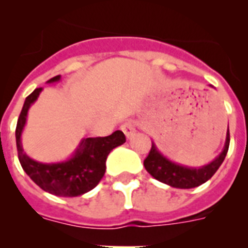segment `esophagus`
Here are the masks:
<instances>
[{
  "mask_svg": "<svg viewBox=\"0 0 248 248\" xmlns=\"http://www.w3.org/2000/svg\"><path fill=\"white\" fill-rule=\"evenodd\" d=\"M122 130H123V133L125 134L126 139H128V140L131 139V138L135 135V133H137V129H135L134 124H133V123H130V122L124 123V124L122 125Z\"/></svg>",
  "mask_w": 248,
  "mask_h": 248,
  "instance_id": "esophagus-1",
  "label": "esophagus"
}]
</instances>
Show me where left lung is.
I'll return each instance as SVG.
<instances>
[{
	"label": "left lung",
	"instance_id": "8db88e82",
	"mask_svg": "<svg viewBox=\"0 0 248 248\" xmlns=\"http://www.w3.org/2000/svg\"><path fill=\"white\" fill-rule=\"evenodd\" d=\"M230 145V130L227 129L226 140L222 151L212 161L199 168L181 165L166 157L157 149L156 144L151 141V149L148 157L144 160L146 171L160 183L176 187V189H192L210 180L212 175L217 171L221 164L226 157Z\"/></svg>",
	"mask_w": 248,
	"mask_h": 248
}]
</instances>
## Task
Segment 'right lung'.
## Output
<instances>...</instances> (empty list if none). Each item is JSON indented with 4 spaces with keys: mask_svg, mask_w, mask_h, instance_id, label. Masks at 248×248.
<instances>
[{
    "mask_svg": "<svg viewBox=\"0 0 248 248\" xmlns=\"http://www.w3.org/2000/svg\"><path fill=\"white\" fill-rule=\"evenodd\" d=\"M61 80L56 76L48 84ZM43 88H36L26 98L16 126V144L22 169L31 180L45 191L62 198H76L93 190L105 172V161L109 153L125 143L123 131L115 130L105 138H84L79 141L73 154L57 163H39L28 156L22 146V133L27 123L28 110L38 99Z\"/></svg>",
    "mask_w": 248,
    "mask_h": 248,
    "instance_id": "add662e5",
    "label": "right lung"
}]
</instances>
